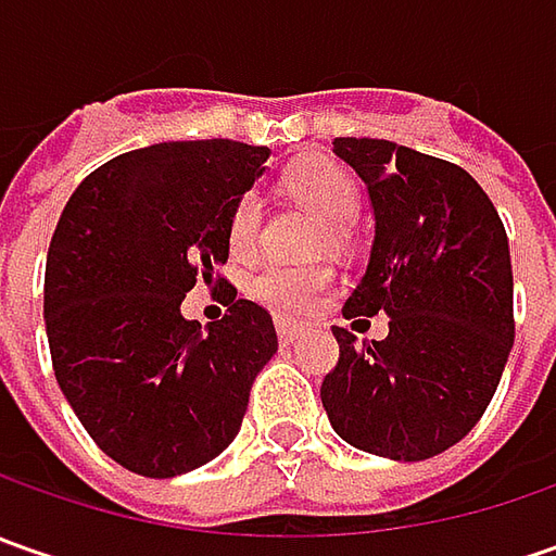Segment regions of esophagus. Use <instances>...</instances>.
<instances>
[{"label": "esophagus", "instance_id": "1", "mask_svg": "<svg viewBox=\"0 0 556 556\" xmlns=\"http://www.w3.org/2000/svg\"><path fill=\"white\" fill-rule=\"evenodd\" d=\"M275 331H278V340L288 346V343H296L300 337H306L312 325L309 321H293V318H275Z\"/></svg>", "mask_w": 556, "mask_h": 556}]
</instances>
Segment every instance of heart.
Here are the masks:
<instances>
[{
	"mask_svg": "<svg viewBox=\"0 0 556 556\" xmlns=\"http://www.w3.org/2000/svg\"><path fill=\"white\" fill-rule=\"evenodd\" d=\"M285 185L293 198L309 203L315 213H321L331 223L333 241L343 235V225L353 223L355 213H358V188L350 179V173L331 161H318V157L300 161L296 166H290ZM260 216H263L260 198L241 194L231 216H228V250H231V256L244 260L256 250ZM333 281H337V275L328 266L271 263L250 281V293L260 303H266L268 309L303 312L318 306L331 293Z\"/></svg>",
	"mask_w": 556,
	"mask_h": 556,
	"instance_id": "obj_1",
	"label": "heart"
}]
</instances>
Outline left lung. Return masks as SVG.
Wrapping results in <instances>:
<instances>
[{
	"label": "left lung",
	"instance_id": "left-lung-1",
	"mask_svg": "<svg viewBox=\"0 0 556 556\" xmlns=\"http://www.w3.org/2000/svg\"><path fill=\"white\" fill-rule=\"evenodd\" d=\"M368 188L374 241L343 315H390L362 350L333 328L321 383L337 437L390 460H424L467 437L514 346V271L489 194L455 163L387 139H333Z\"/></svg>",
	"mask_w": 556,
	"mask_h": 556
}]
</instances>
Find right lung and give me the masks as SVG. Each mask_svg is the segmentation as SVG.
Wrapping results in <instances>:
<instances>
[{"label":"right lung","instance_id":"right-lung-1","mask_svg":"<svg viewBox=\"0 0 556 556\" xmlns=\"http://www.w3.org/2000/svg\"><path fill=\"white\" fill-rule=\"evenodd\" d=\"M268 148L161 141L89 173L64 206L46 260V333L58 387L126 470L169 480L223 455L278 337L235 300L201 328L182 300L228 260V216L266 173ZM223 285V278H219Z\"/></svg>","mask_w":556,"mask_h":556}]
</instances>
